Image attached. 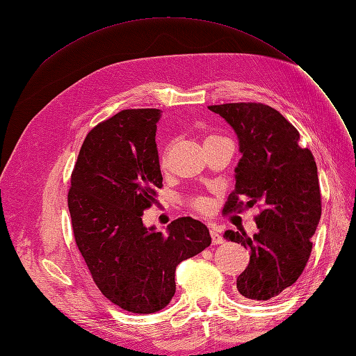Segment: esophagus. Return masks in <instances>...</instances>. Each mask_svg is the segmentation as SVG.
Returning <instances> with one entry per match:
<instances>
[{
    "mask_svg": "<svg viewBox=\"0 0 356 356\" xmlns=\"http://www.w3.org/2000/svg\"><path fill=\"white\" fill-rule=\"evenodd\" d=\"M211 239H212V243L213 245H220V243H222L224 242V238H222V234L221 233H218V230H215V229H211Z\"/></svg>",
    "mask_w": 356,
    "mask_h": 356,
    "instance_id": "obj_1",
    "label": "esophagus"
}]
</instances>
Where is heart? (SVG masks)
Segmentation results:
<instances>
[{
    "instance_id": "b5f03b06",
    "label": "heart",
    "mask_w": 356,
    "mask_h": 356,
    "mask_svg": "<svg viewBox=\"0 0 356 356\" xmlns=\"http://www.w3.org/2000/svg\"><path fill=\"white\" fill-rule=\"evenodd\" d=\"M220 138L221 136H218V135H209L207 139H204V143H209V141H212V139H220ZM169 159H170V144H166V145H163V148L160 149V154H159L160 166L168 168ZM187 204L193 211H196L199 213H209L212 209V202L207 196H191L187 199Z\"/></svg>"
}]
</instances>
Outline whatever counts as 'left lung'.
<instances>
[{
  "label": "left lung",
  "instance_id": "left-lung-1",
  "mask_svg": "<svg viewBox=\"0 0 356 356\" xmlns=\"http://www.w3.org/2000/svg\"><path fill=\"white\" fill-rule=\"evenodd\" d=\"M234 129L242 159L236 168V187L222 212L258 207V233L227 230L224 238L250 250V264L239 275V296L267 301L281 296L303 273L312 252V236L321 218L318 168L300 134L275 108L261 102L209 105ZM248 198L245 204L241 199Z\"/></svg>",
  "mask_w": 356,
  "mask_h": 356
}]
</instances>
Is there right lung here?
<instances>
[{"mask_svg":"<svg viewBox=\"0 0 356 356\" xmlns=\"http://www.w3.org/2000/svg\"><path fill=\"white\" fill-rule=\"evenodd\" d=\"M160 110H123L86 136L71 174L68 209L75 243L93 282L114 305L154 314L175 294L177 266L211 245L207 225L174 220L168 234L147 229L161 172L156 145Z\"/></svg>","mask_w":356,"mask_h":356,"instance_id":"obj_1","label":"right lung"}]
</instances>
